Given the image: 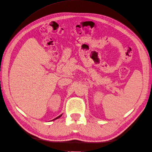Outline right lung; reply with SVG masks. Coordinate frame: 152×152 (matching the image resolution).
<instances>
[{
  "label": "right lung",
  "instance_id": "add662e5",
  "mask_svg": "<svg viewBox=\"0 0 152 152\" xmlns=\"http://www.w3.org/2000/svg\"><path fill=\"white\" fill-rule=\"evenodd\" d=\"M61 115H62V114H61V115H59V116L57 117L56 118H55L54 119H53V121H54V120H56V119H57V118H59V117H61Z\"/></svg>",
  "mask_w": 152,
  "mask_h": 152
}]
</instances>
